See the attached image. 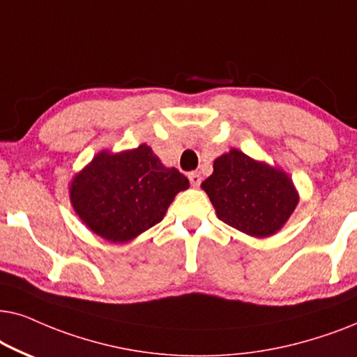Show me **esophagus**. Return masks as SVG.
<instances>
[{
  "label": "esophagus",
  "instance_id": "obj_1",
  "mask_svg": "<svg viewBox=\"0 0 357 357\" xmlns=\"http://www.w3.org/2000/svg\"><path fill=\"white\" fill-rule=\"evenodd\" d=\"M188 178H189V183H191V186H194V188L201 186V183H202L201 173H197V171H192V173L188 174Z\"/></svg>",
  "mask_w": 357,
  "mask_h": 357
}]
</instances>
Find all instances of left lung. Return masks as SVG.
<instances>
[{"mask_svg": "<svg viewBox=\"0 0 357 357\" xmlns=\"http://www.w3.org/2000/svg\"><path fill=\"white\" fill-rule=\"evenodd\" d=\"M202 189L222 222L259 238L275 234L298 202L286 173L235 149L213 161V173Z\"/></svg>", "mask_w": 357, "mask_h": 357, "instance_id": "8db88e82", "label": "left lung"}]
</instances>
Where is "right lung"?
<instances>
[{"label": "right lung", "mask_w": 357, "mask_h": 357, "mask_svg": "<svg viewBox=\"0 0 357 357\" xmlns=\"http://www.w3.org/2000/svg\"><path fill=\"white\" fill-rule=\"evenodd\" d=\"M188 188L186 176L140 145L117 155L99 153L71 183L70 196L94 234L123 243L163 220L176 194Z\"/></svg>", "instance_id": "add662e5"}]
</instances>
